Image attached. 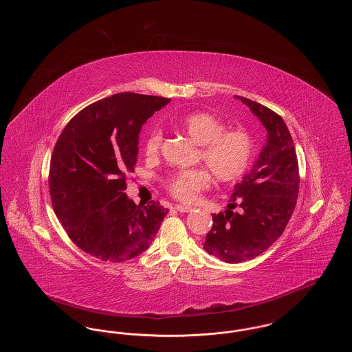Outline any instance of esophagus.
I'll return each instance as SVG.
<instances>
[{
    "instance_id": "1",
    "label": "esophagus",
    "mask_w": 352,
    "mask_h": 352,
    "mask_svg": "<svg viewBox=\"0 0 352 352\" xmlns=\"http://www.w3.org/2000/svg\"><path fill=\"white\" fill-rule=\"evenodd\" d=\"M174 208L179 212H191V211L195 210L194 207H188V206H184V204H177Z\"/></svg>"
}]
</instances>
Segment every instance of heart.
Returning <instances> with one entry per match:
<instances>
[{
  "label": "heart",
  "mask_w": 352,
  "mask_h": 352,
  "mask_svg": "<svg viewBox=\"0 0 352 352\" xmlns=\"http://www.w3.org/2000/svg\"><path fill=\"white\" fill-rule=\"evenodd\" d=\"M177 126L194 142L199 144L198 160L221 184L237 181L248 170L254 154V141L243 129H227V124L208 112H195L179 118ZM164 133L153 129L146 135L144 151L148 158H155L162 146ZM211 184L207 170L184 168L170 174L165 179V188L177 201L191 203Z\"/></svg>",
  "instance_id": "obj_1"
}]
</instances>
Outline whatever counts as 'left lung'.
Returning a JSON list of instances; mask_svg holds the SVG:
<instances>
[{"mask_svg":"<svg viewBox=\"0 0 352 352\" xmlns=\"http://www.w3.org/2000/svg\"><path fill=\"white\" fill-rule=\"evenodd\" d=\"M261 120L268 141L251 173L236 184L228 210L212 214L203 248L224 263L254 258L284 234L300 190L293 138L284 120L268 107L239 96Z\"/></svg>","mask_w":352,"mask_h":352,"instance_id":"obj_1","label":"left lung"}]
</instances>
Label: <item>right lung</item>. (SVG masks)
<instances>
[{"instance_id": "obj_1", "label": "right lung", "mask_w": 352, "mask_h": 352, "mask_svg": "<svg viewBox=\"0 0 352 352\" xmlns=\"http://www.w3.org/2000/svg\"><path fill=\"white\" fill-rule=\"evenodd\" d=\"M170 99L122 92L89 104L68 121L51 155L54 211L68 237L102 261L121 263L146 251L168 212L124 192L133 173L141 126Z\"/></svg>"}]
</instances>
